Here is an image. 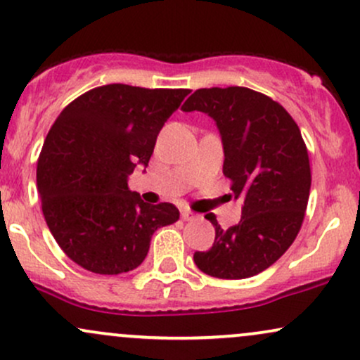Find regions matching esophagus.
Listing matches in <instances>:
<instances>
[{"label": "esophagus", "instance_id": "34e87169", "mask_svg": "<svg viewBox=\"0 0 360 360\" xmlns=\"http://www.w3.org/2000/svg\"><path fill=\"white\" fill-rule=\"evenodd\" d=\"M181 218H183L184 221H191V220H196L198 214L189 212V210H183V212H181Z\"/></svg>", "mask_w": 360, "mask_h": 360}]
</instances>
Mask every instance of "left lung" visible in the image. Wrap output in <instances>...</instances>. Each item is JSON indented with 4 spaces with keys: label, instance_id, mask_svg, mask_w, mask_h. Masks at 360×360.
<instances>
[{
    "label": "left lung",
    "instance_id": "1",
    "mask_svg": "<svg viewBox=\"0 0 360 360\" xmlns=\"http://www.w3.org/2000/svg\"><path fill=\"white\" fill-rule=\"evenodd\" d=\"M181 110L203 111L217 122L223 174L243 203L240 221L226 230L206 214L214 242L194 252V264L218 279L252 278L291 247L303 223L311 169L300 127L278 101L242 86L196 89Z\"/></svg>",
    "mask_w": 360,
    "mask_h": 360
}]
</instances>
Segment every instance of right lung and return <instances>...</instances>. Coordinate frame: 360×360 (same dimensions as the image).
Here are the masks:
<instances>
[{
  "instance_id": "obj_1",
  "label": "right lung",
  "mask_w": 360,
  "mask_h": 360,
  "mask_svg": "<svg viewBox=\"0 0 360 360\" xmlns=\"http://www.w3.org/2000/svg\"><path fill=\"white\" fill-rule=\"evenodd\" d=\"M189 89L106 84L69 103L49 130L37 188L49 230L72 262L122 274L146 259L157 229L179 220L171 203L148 205L127 177L147 167L157 135Z\"/></svg>"
}]
</instances>
